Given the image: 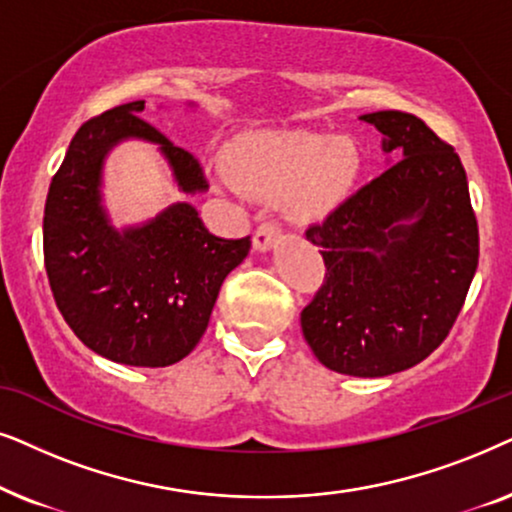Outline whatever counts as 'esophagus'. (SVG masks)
I'll use <instances>...</instances> for the list:
<instances>
[{"label":"esophagus","instance_id":"1","mask_svg":"<svg viewBox=\"0 0 512 512\" xmlns=\"http://www.w3.org/2000/svg\"><path fill=\"white\" fill-rule=\"evenodd\" d=\"M278 236H281V227H278V222L274 220L262 222L260 227H257L255 236H252V245H255L257 250H269L271 245L276 243Z\"/></svg>","mask_w":512,"mask_h":512}]
</instances>
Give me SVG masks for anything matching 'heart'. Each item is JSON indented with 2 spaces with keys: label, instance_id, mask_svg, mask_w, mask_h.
Masks as SVG:
<instances>
[{
  "label": "heart",
  "instance_id": "b5f03b06",
  "mask_svg": "<svg viewBox=\"0 0 512 512\" xmlns=\"http://www.w3.org/2000/svg\"><path fill=\"white\" fill-rule=\"evenodd\" d=\"M229 180L252 196L276 199L295 220L325 215L349 194L360 173V152L349 138L318 133H264L227 156Z\"/></svg>",
  "mask_w": 512,
  "mask_h": 512
}]
</instances>
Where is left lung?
Listing matches in <instances>:
<instances>
[{
	"mask_svg": "<svg viewBox=\"0 0 512 512\" xmlns=\"http://www.w3.org/2000/svg\"><path fill=\"white\" fill-rule=\"evenodd\" d=\"M398 159L306 229L325 281L302 311L313 356L349 377H386L431 356L478 269V220L452 145L414 114L360 117Z\"/></svg>",
	"mask_w": 512,
	"mask_h": 512,
	"instance_id": "8db88e82",
	"label": "left lung"
}]
</instances>
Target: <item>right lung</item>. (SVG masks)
<instances>
[{"label":"right lung","instance_id":"obj_1","mask_svg":"<svg viewBox=\"0 0 512 512\" xmlns=\"http://www.w3.org/2000/svg\"><path fill=\"white\" fill-rule=\"evenodd\" d=\"M142 109L145 100L107 109L72 138L46 196L44 264L58 311L88 349L121 365L166 367L199 344L250 236H213L192 203H173L140 227L109 224L102 161L126 138L156 142L185 194L208 189L199 159L140 119Z\"/></svg>","mask_w":512,"mask_h":512}]
</instances>
